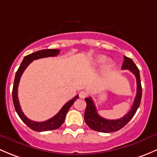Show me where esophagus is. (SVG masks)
Wrapping results in <instances>:
<instances>
[{"instance_id":"esophagus-1","label":"esophagus","mask_w":157,"mask_h":157,"mask_svg":"<svg viewBox=\"0 0 157 157\" xmlns=\"http://www.w3.org/2000/svg\"><path fill=\"white\" fill-rule=\"evenodd\" d=\"M86 96H87L86 92L81 91L80 93H79V98H86Z\"/></svg>"}]
</instances>
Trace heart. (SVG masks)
<instances>
[{
	"instance_id": "obj_1",
	"label": "heart",
	"mask_w": 157,
	"mask_h": 157,
	"mask_svg": "<svg viewBox=\"0 0 157 157\" xmlns=\"http://www.w3.org/2000/svg\"><path fill=\"white\" fill-rule=\"evenodd\" d=\"M107 60V58L105 56H103V55H100V56H98L95 57L94 60V63L97 65H100V64H103L105 62H106ZM111 63L110 62H108L107 64H106V67H111Z\"/></svg>"
}]
</instances>
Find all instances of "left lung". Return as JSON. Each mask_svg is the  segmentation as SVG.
I'll list each match as a JSON object with an SVG mask.
<instances>
[{
    "instance_id": "8db88e82",
    "label": "left lung",
    "mask_w": 157,
    "mask_h": 157,
    "mask_svg": "<svg viewBox=\"0 0 157 157\" xmlns=\"http://www.w3.org/2000/svg\"><path fill=\"white\" fill-rule=\"evenodd\" d=\"M122 69L130 70L136 78L137 93L132 108L129 110V112L122 118L118 119H106L101 117L98 113L96 106H95L92 98L90 97L85 98V100L86 101L87 106L85 112V121L87 125H88V127L90 128L92 130L103 132V133H109V132L119 131V129L125 126L126 124H128V122L132 119L139 106H140L142 96V88L141 84H140L139 69L135 64V63L133 62V60L131 58L127 57V56H124Z\"/></svg>"
}]
</instances>
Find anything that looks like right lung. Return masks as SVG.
<instances>
[{"label":"right lung","mask_w":157,"mask_h":157,"mask_svg":"<svg viewBox=\"0 0 157 157\" xmlns=\"http://www.w3.org/2000/svg\"><path fill=\"white\" fill-rule=\"evenodd\" d=\"M59 50L57 49H45L41 50V51H36L35 53L27 55L24 57L22 63L19 66L18 70L16 73L15 79H14L13 88V101L14 107H15L16 111L17 114L19 116L22 122L25 124L28 127H29L31 129L35 131V132H45V131H51L55 130V129L59 128L63 123L65 121L66 115L69 111V108L72 106V103L75 102V101L78 98V95H76L74 98H72L71 101L68 102L61 108L60 110L58 112L57 114H56L54 117L51 118L50 119L44 122H35V121L30 120L29 119L25 116L23 112L22 111V109L19 105V99H18V86L20 80L21 76L22 73L26 69L27 67L35 59H41L44 57H49V56H55L59 54Z\"/></svg>","instance_id":"obj_1"}]
</instances>
